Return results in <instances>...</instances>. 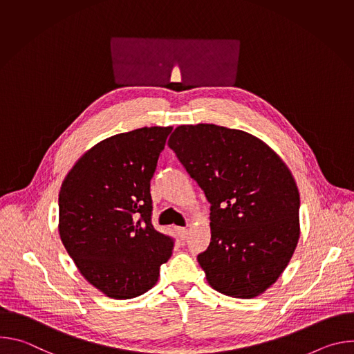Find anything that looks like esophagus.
<instances>
[{
    "instance_id": "1",
    "label": "esophagus",
    "mask_w": 354,
    "mask_h": 354,
    "mask_svg": "<svg viewBox=\"0 0 354 354\" xmlns=\"http://www.w3.org/2000/svg\"><path fill=\"white\" fill-rule=\"evenodd\" d=\"M175 231H176V234H178V236H179L180 239H185V238L187 236V234H189V230L185 228V227H176Z\"/></svg>"
}]
</instances>
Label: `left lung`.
<instances>
[{
  "mask_svg": "<svg viewBox=\"0 0 354 354\" xmlns=\"http://www.w3.org/2000/svg\"><path fill=\"white\" fill-rule=\"evenodd\" d=\"M168 145L212 205V241L197 257L207 283L234 298L261 295L284 272L299 238L291 171L261 138L223 126H178Z\"/></svg>",
  "mask_w": 354,
  "mask_h": 354,
  "instance_id": "8db88e82",
  "label": "left lung"
}]
</instances>
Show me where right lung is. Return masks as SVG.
<instances>
[{
    "label": "right lung",
    "mask_w": 354,
    "mask_h": 354,
    "mask_svg": "<svg viewBox=\"0 0 354 354\" xmlns=\"http://www.w3.org/2000/svg\"><path fill=\"white\" fill-rule=\"evenodd\" d=\"M172 127L105 138L74 164L59 193V234L96 290L129 299L153 288L174 239L151 224L149 182Z\"/></svg>",
    "instance_id": "right-lung-1"
}]
</instances>
